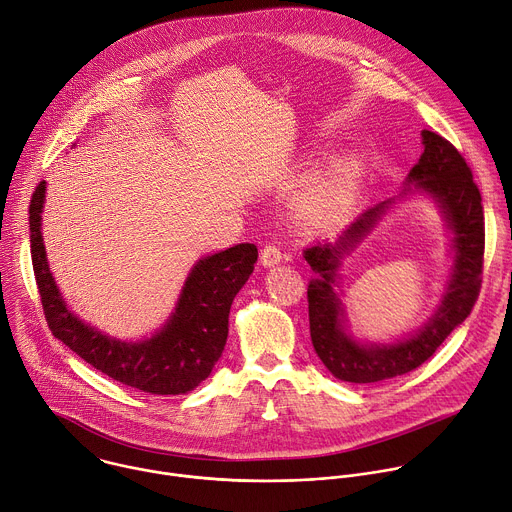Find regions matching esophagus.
I'll return each mask as SVG.
<instances>
[{
    "mask_svg": "<svg viewBox=\"0 0 512 512\" xmlns=\"http://www.w3.org/2000/svg\"><path fill=\"white\" fill-rule=\"evenodd\" d=\"M260 262H262V266H274V264H280L282 262V252H280V248L278 246H274V244H266L264 248H262V252H260Z\"/></svg>",
    "mask_w": 512,
    "mask_h": 512,
    "instance_id": "1",
    "label": "esophagus"
}]
</instances>
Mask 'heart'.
<instances>
[{
    "instance_id": "obj_1",
    "label": "heart",
    "mask_w": 512,
    "mask_h": 512,
    "mask_svg": "<svg viewBox=\"0 0 512 512\" xmlns=\"http://www.w3.org/2000/svg\"><path fill=\"white\" fill-rule=\"evenodd\" d=\"M361 177V165L355 159H339L323 169L302 197L300 214L306 220H325L333 216L353 191Z\"/></svg>"
}]
</instances>
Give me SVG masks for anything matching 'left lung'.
Masks as SVG:
<instances>
[{
  "label": "left lung",
  "instance_id": "8db88e82",
  "mask_svg": "<svg viewBox=\"0 0 512 512\" xmlns=\"http://www.w3.org/2000/svg\"><path fill=\"white\" fill-rule=\"evenodd\" d=\"M424 153L407 175L403 193L420 189L440 206L454 232V266L434 317L410 339L393 345H361L345 333V311L335 292L337 268L345 252L363 240L391 201L367 210L335 244H315L304 260L317 274L309 282L311 339L319 359L341 381L377 383L410 373L426 363L446 337L470 315L480 292L484 262V212L472 171L460 151L432 131H422Z\"/></svg>",
  "mask_w": 512,
  "mask_h": 512
}]
</instances>
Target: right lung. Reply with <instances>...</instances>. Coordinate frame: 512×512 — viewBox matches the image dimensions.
<instances>
[{
  "label": "right lung",
  "instance_id": "obj_1",
  "mask_svg": "<svg viewBox=\"0 0 512 512\" xmlns=\"http://www.w3.org/2000/svg\"><path fill=\"white\" fill-rule=\"evenodd\" d=\"M44 197L46 181H40L30 199V244L34 276L52 335L123 385L157 395H179L197 387L222 357L230 306L254 270L258 248L238 244L199 260L163 329L151 339L127 343L96 331L68 311L50 274L40 232Z\"/></svg>",
  "mask_w": 512,
  "mask_h": 512
}]
</instances>
